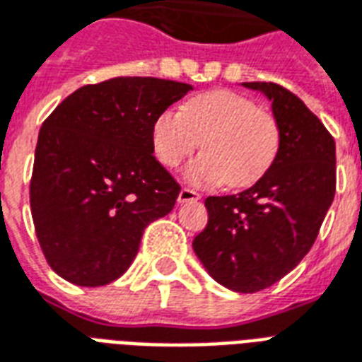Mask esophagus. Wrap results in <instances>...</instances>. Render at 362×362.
Listing matches in <instances>:
<instances>
[{
  "mask_svg": "<svg viewBox=\"0 0 362 362\" xmlns=\"http://www.w3.org/2000/svg\"><path fill=\"white\" fill-rule=\"evenodd\" d=\"M202 195L197 194V192H194V189L189 188H182L180 194H178V202L180 203H188V202H197Z\"/></svg>",
  "mask_w": 362,
  "mask_h": 362,
  "instance_id": "esophagus-1",
  "label": "esophagus"
}]
</instances>
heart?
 I'll return each instance as SVG.
<instances>
[{"label":"heart","mask_w":362,"mask_h":362,"mask_svg":"<svg viewBox=\"0 0 362 362\" xmlns=\"http://www.w3.org/2000/svg\"><path fill=\"white\" fill-rule=\"evenodd\" d=\"M199 144L205 153L184 170L189 184L247 188L276 159L280 128L272 115L230 90L197 93L182 111L167 109L153 120L151 146L163 167H180Z\"/></svg>","instance_id":"1"}]
</instances>
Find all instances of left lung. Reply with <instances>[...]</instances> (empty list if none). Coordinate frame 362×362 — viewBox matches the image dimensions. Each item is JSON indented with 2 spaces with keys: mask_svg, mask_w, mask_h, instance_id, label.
Masks as SVG:
<instances>
[{
  "mask_svg": "<svg viewBox=\"0 0 362 362\" xmlns=\"http://www.w3.org/2000/svg\"><path fill=\"white\" fill-rule=\"evenodd\" d=\"M272 101L280 147L272 167L251 188L205 199L209 222L194 251L224 288L253 293L301 263L336 194V141L290 90L243 82Z\"/></svg>",
  "mask_w": 362,
  "mask_h": 362,
  "instance_id": "8db88e82",
  "label": "left lung"
}]
</instances>
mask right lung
I'll return each instance as SVG.
<instances>
[{
    "label": "right lung",
    "instance_id": "obj_1",
    "mask_svg": "<svg viewBox=\"0 0 362 362\" xmlns=\"http://www.w3.org/2000/svg\"><path fill=\"white\" fill-rule=\"evenodd\" d=\"M192 86L119 76L82 86L40 128L30 209L59 276L105 286L122 276L149 222L173 211L180 186L155 159L151 127Z\"/></svg>",
    "mask_w": 362,
    "mask_h": 362
}]
</instances>
